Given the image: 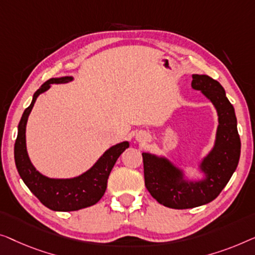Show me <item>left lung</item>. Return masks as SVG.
Returning <instances> with one entry per match:
<instances>
[{"label":"left lung","mask_w":255,"mask_h":255,"mask_svg":"<svg viewBox=\"0 0 255 255\" xmlns=\"http://www.w3.org/2000/svg\"><path fill=\"white\" fill-rule=\"evenodd\" d=\"M192 77V88L210 99L218 114L215 146L200 166L207 178L198 182L186 181L181 171L166 158L142 153L146 189L160 204L173 209L195 208L216 199L234 174L240 157L235 109L223 87L207 75Z\"/></svg>","instance_id":"8db88e82"}]
</instances>
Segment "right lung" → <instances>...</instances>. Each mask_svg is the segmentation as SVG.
I'll use <instances>...</instances> for the list:
<instances>
[{
    "mask_svg": "<svg viewBox=\"0 0 255 255\" xmlns=\"http://www.w3.org/2000/svg\"><path fill=\"white\" fill-rule=\"evenodd\" d=\"M73 77L51 78L34 92L31 105L24 111L18 125V135L15 142V163L17 171L28 189L38 200L54 211H75L96 204L103 198L107 187V179L121 153L129 148L128 142L112 146L100 157L90 170L73 179H51L35 170L27 156L25 129L27 118L40 93L51 88V84L67 83Z\"/></svg>",
    "mask_w": 255,
    "mask_h": 255,
    "instance_id": "obj_1",
    "label": "right lung"
}]
</instances>
